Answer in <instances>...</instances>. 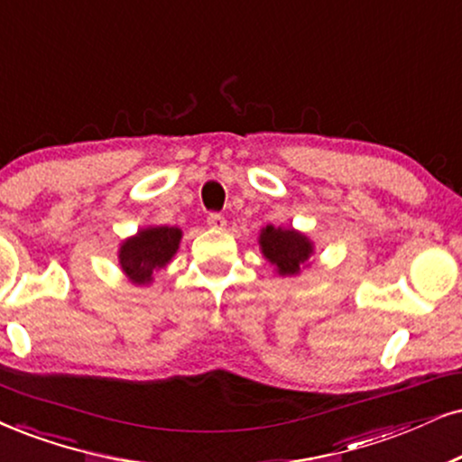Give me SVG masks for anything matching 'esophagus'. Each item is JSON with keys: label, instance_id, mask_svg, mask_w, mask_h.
Masks as SVG:
<instances>
[{"label": "esophagus", "instance_id": "esophagus-1", "mask_svg": "<svg viewBox=\"0 0 462 462\" xmlns=\"http://www.w3.org/2000/svg\"><path fill=\"white\" fill-rule=\"evenodd\" d=\"M207 224H208V227H213V230H224V227H226V217L221 213H211L207 217Z\"/></svg>", "mask_w": 462, "mask_h": 462}]
</instances>
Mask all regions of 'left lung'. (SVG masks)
I'll return each mask as SVG.
<instances>
[{
	"label": "left lung",
	"mask_w": 462,
	"mask_h": 462,
	"mask_svg": "<svg viewBox=\"0 0 462 462\" xmlns=\"http://www.w3.org/2000/svg\"><path fill=\"white\" fill-rule=\"evenodd\" d=\"M260 249L264 258L277 268L282 277L299 274L300 268L307 264L313 255V243L305 235L285 227L266 226L260 232Z\"/></svg>",
	"instance_id": "8db88e82"
}]
</instances>
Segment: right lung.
Returning a JSON list of instances; mask_svg holds the SVG:
<instances>
[{
    "label": "right lung",
    "instance_id": "right-lung-1",
    "mask_svg": "<svg viewBox=\"0 0 462 462\" xmlns=\"http://www.w3.org/2000/svg\"><path fill=\"white\" fill-rule=\"evenodd\" d=\"M183 232L174 226L143 227L136 236L124 241L119 249V264L132 283L144 285L153 282V273L160 271L177 254Z\"/></svg>",
    "mask_w": 462,
    "mask_h": 462
}]
</instances>
